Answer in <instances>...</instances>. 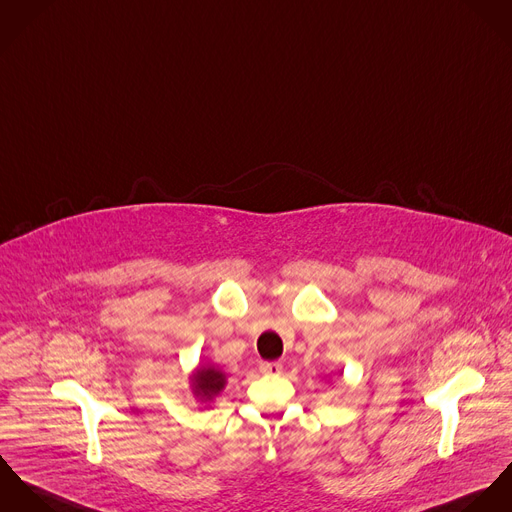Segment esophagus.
<instances>
[{"mask_svg": "<svg viewBox=\"0 0 512 512\" xmlns=\"http://www.w3.org/2000/svg\"><path fill=\"white\" fill-rule=\"evenodd\" d=\"M259 369H261V373H265V375H279V373L283 371V365H281L279 361H263V363L259 365Z\"/></svg>", "mask_w": 512, "mask_h": 512, "instance_id": "obj_1", "label": "esophagus"}]
</instances>
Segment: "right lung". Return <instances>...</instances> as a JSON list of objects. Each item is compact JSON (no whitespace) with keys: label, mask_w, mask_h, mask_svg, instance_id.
<instances>
[{"label":"right lung","mask_w":512,"mask_h":512,"mask_svg":"<svg viewBox=\"0 0 512 512\" xmlns=\"http://www.w3.org/2000/svg\"><path fill=\"white\" fill-rule=\"evenodd\" d=\"M226 385V377L222 371L214 369V367H206V369H198L194 373V393L198 397L212 398L216 397Z\"/></svg>","instance_id":"obj_1"}]
</instances>
